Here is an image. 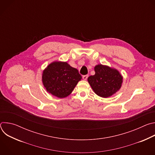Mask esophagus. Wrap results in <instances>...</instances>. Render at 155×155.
<instances>
[{"mask_svg": "<svg viewBox=\"0 0 155 155\" xmlns=\"http://www.w3.org/2000/svg\"><path fill=\"white\" fill-rule=\"evenodd\" d=\"M87 77H88V75H83V80H86L87 78Z\"/></svg>", "mask_w": 155, "mask_h": 155, "instance_id": "obj_1", "label": "esophagus"}]
</instances>
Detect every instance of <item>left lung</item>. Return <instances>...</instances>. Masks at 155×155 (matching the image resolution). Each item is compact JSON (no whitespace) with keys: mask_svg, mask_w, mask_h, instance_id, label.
I'll return each instance as SVG.
<instances>
[{"mask_svg":"<svg viewBox=\"0 0 155 155\" xmlns=\"http://www.w3.org/2000/svg\"><path fill=\"white\" fill-rule=\"evenodd\" d=\"M94 71L95 75L90 76L87 81L97 95L105 98L120 90L123 77L118 71L101 64L96 65Z\"/></svg>","mask_w":155,"mask_h":155,"instance_id":"left-lung-1","label":"left lung"}]
</instances>
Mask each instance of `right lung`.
I'll return each mask as SVG.
<instances>
[{
    "instance_id": "1",
    "label": "right lung",
    "mask_w": 155,
    "mask_h": 155,
    "mask_svg": "<svg viewBox=\"0 0 155 155\" xmlns=\"http://www.w3.org/2000/svg\"><path fill=\"white\" fill-rule=\"evenodd\" d=\"M81 78L77 69L67 62H61L50 64L42 75V81L47 91L59 98L68 96Z\"/></svg>"
}]
</instances>
